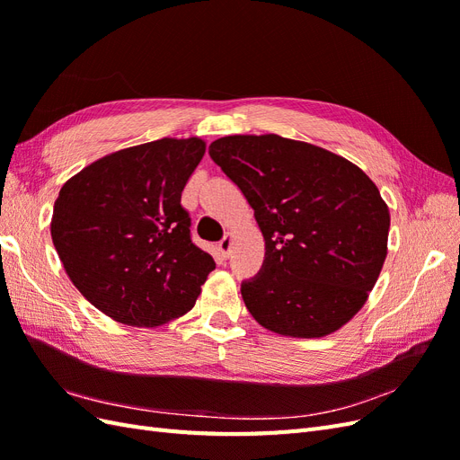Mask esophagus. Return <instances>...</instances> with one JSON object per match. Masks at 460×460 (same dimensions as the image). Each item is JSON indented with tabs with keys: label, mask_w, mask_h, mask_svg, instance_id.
<instances>
[{
	"label": "esophagus",
	"mask_w": 460,
	"mask_h": 460,
	"mask_svg": "<svg viewBox=\"0 0 460 460\" xmlns=\"http://www.w3.org/2000/svg\"><path fill=\"white\" fill-rule=\"evenodd\" d=\"M230 249H232V240L228 238V235H225V238L218 242V253H220V257L222 259H228Z\"/></svg>",
	"instance_id": "esophagus-1"
}]
</instances>
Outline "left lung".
I'll return each mask as SVG.
<instances>
[{
	"instance_id": "1",
	"label": "left lung",
	"mask_w": 460,
	"mask_h": 460,
	"mask_svg": "<svg viewBox=\"0 0 460 460\" xmlns=\"http://www.w3.org/2000/svg\"><path fill=\"white\" fill-rule=\"evenodd\" d=\"M208 155L262 232V267L242 282L257 323L323 338L351 320L387 255L389 211L372 180L336 153L276 134L220 137Z\"/></svg>"
}]
</instances>
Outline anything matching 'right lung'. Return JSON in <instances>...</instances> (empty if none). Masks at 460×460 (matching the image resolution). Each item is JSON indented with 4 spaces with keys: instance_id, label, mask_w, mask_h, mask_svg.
Wrapping results in <instances>:
<instances>
[{
    "instance_id": "1",
    "label": "right lung",
    "mask_w": 460,
    "mask_h": 460,
    "mask_svg": "<svg viewBox=\"0 0 460 460\" xmlns=\"http://www.w3.org/2000/svg\"><path fill=\"white\" fill-rule=\"evenodd\" d=\"M203 153L199 137H163L111 153L61 188L53 245L80 294L117 323L159 326L188 313L215 270L180 203Z\"/></svg>"
}]
</instances>
